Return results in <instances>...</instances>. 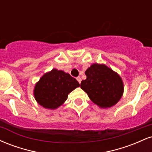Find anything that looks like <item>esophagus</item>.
<instances>
[{"label":"esophagus","mask_w":152,"mask_h":152,"mask_svg":"<svg viewBox=\"0 0 152 152\" xmlns=\"http://www.w3.org/2000/svg\"><path fill=\"white\" fill-rule=\"evenodd\" d=\"M76 79H77V81H78V82L79 83H81V78H80V77H77L76 78Z\"/></svg>","instance_id":"34e87169"}]
</instances>
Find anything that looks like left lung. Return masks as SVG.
<instances>
[{"mask_svg":"<svg viewBox=\"0 0 152 152\" xmlns=\"http://www.w3.org/2000/svg\"><path fill=\"white\" fill-rule=\"evenodd\" d=\"M81 88L94 104L102 109L116 105L124 94L121 76L105 64H93L85 71Z\"/></svg>","mask_w":152,"mask_h":152,"instance_id":"left-lung-1","label":"left lung"}]
</instances>
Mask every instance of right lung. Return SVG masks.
<instances>
[{"label":"right lung","instance_id":"add662e5","mask_svg":"<svg viewBox=\"0 0 152 152\" xmlns=\"http://www.w3.org/2000/svg\"><path fill=\"white\" fill-rule=\"evenodd\" d=\"M79 86L77 80L69 74L53 69L35 84L34 98L45 109H56L66 102L69 94Z\"/></svg>","mask_w":152,"mask_h":152}]
</instances>
